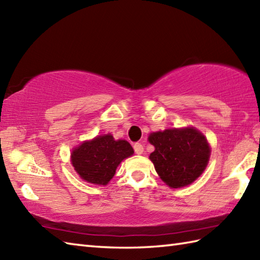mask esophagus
Masks as SVG:
<instances>
[{
  "label": "esophagus",
  "instance_id": "1",
  "mask_svg": "<svg viewBox=\"0 0 260 260\" xmlns=\"http://www.w3.org/2000/svg\"><path fill=\"white\" fill-rule=\"evenodd\" d=\"M134 151L136 154H143L144 152V147L141 144V143H135L134 144Z\"/></svg>",
  "mask_w": 260,
  "mask_h": 260
}]
</instances>
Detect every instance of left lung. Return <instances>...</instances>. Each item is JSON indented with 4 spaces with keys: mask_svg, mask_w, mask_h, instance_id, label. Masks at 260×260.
I'll return each mask as SVG.
<instances>
[{
    "mask_svg": "<svg viewBox=\"0 0 260 260\" xmlns=\"http://www.w3.org/2000/svg\"><path fill=\"white\" fill-rule=\"evenodd\" d=\"M148 142L155 147L150 159L159 178L170 187L191 184L207 168L209 143L194 127L155 132L148 136Z\"/></svg>",
    "mask_w": 260,
    "mask_h": 260,
    "instance_id": "1",
    "label": "left lung"
}]
</instances>
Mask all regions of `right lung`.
<instances>
[{"mask_svg":"<svg viewBox=\"0 0 260 260\" xmlns=\"http://www.w3.org/2000/svg\"><path fill=\"white\" fill-rule=\"evenodd\" d=\"M133 154L134 150L128 142L115 141L113 135L106 134L76 147L71 153V163L82 180L88 183L106 185L120 162Z\"/></svg>","mask_w":260,"mask_h":260,"instance_id":"1","label":"right lung"}]
</instances>
